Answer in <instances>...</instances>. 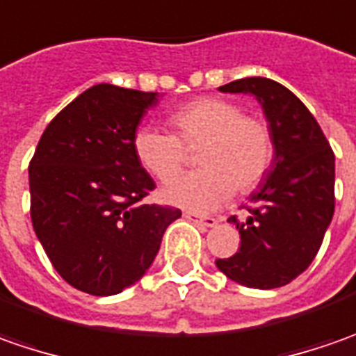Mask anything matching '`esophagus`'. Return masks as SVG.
I'll use <instances>...</instances> for the list:
<instances>
[{
	"label": "esophagus",
	"mask_w": 356,
	"mask_h": 356,
	"mask_svg": "<svg viewBox=\"0 0 356 356\" xmlns=\"http://www.w3.org/2000/svg\"><path fill=\"white\" fill-rule=\"evenodd\" d=\"M183 216H185L187 220H193V222H197V225H201V227H207V228L216 227V222H218V220L213 218V216H201V215H197V213H191V211H185Z\"/></svg>",
	"instance_id": "esophagus-1"
}]
</instances>
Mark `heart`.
Returning <instances> with one entry per match:
<instances>
[{"label":"heart","instance_id":"b5f03b06","mask_svg":"<svg viewBox=\"0 0 356 356\" xmlns=\"http://www.w3.org/2000/svg\"><path fill=\"white\" fill-rule=\"evenodd\" d=\"M173 131L143 126L134 136V154L154 177L167 181L182 166L187 147L202 149L197 172L165 183L163 199L197 213L227 202L234 189L254 191L268 175L274 159V136L268 122L246 116L238 102L199 98L171 116Z\"/></svg>","mask_w":356,"mask_h":356}]
</instances>
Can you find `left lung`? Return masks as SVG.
I'll return each instance as SVG.
<instances>
[{"mask_svg":"<svg viewBox=\"0 0 356 356\" xmlns=\"http://www.w3.org/2000/svg\"><path fill=\"white\" fill-rule=\"evenodd\" d=\"M220 92L256 96L274 136V161L236 225L240 248L216 268L246 288H282L305 272L335 213V154L317 120L280 82L250 76Z\"/></svg>","mask_w":356,"mask_h":356,"instance_id":"obj_1","label":"left lung"}]
</instances>
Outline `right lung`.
Listing matches in <instances>:
<instances>
[{"label":"right lung","mask_w":356,"mask_h":356,"mask_svg":"<svg viewBox=\"0 0 356 356\" xmlns=\"http://www.w3.org/2000/svg\"><path fill=\"white\" fill-rule=\"evenodd\" d=\"M157 92L96 84L56 114L29 163L35 234L60 277L90 296L134 286L179 209L143 204L154 179L134 136Z\"/></svg>","instance_id":"add662e5"}]
</instances>
